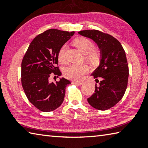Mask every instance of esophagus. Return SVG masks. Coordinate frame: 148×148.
<instances>
[{
  "instance_id": "34e87169",
  "label": "esophagus",
  "mask_w": 148,
  "mask_h": 148,
  "mask_svg": "<svg viewBox=\"0 0 148 148\" xmlns=\"http://www.w3.org/2000/svg\"><path fill=\"white\" fill-rule=\"evenodd\" d=\"M72 84H76V85H78V86H82V85L83 84V82L74 81V82H72Z\"/></svg>"
}]
</instances>
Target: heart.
I'll return each instance as SVG.
<instances>
[{
  "instance_id": "1",
  "label": "heart",
  "mask_w": 148,
  "mask_h": 148,
  "mask_svg": "<svg viewBox=\"0 0 148 148\" xmlns=\"http://www.w3.org/2000/svg\"><path fill=\"white\" fill-rule=\"evenodd\" d=\"M73 44L77 49L80 50L82 53L86 55V58L91 62H95L98 59V55L93 51L95 45L91 40L85 37H79L75 39ZM66 46H62L58 51V59L61 62L65 61V52H66ZM88 72V67L86 65H77L71 64L66 67L64 70V74L67 78L79 80L82 78L84 74Z\"/></svg>"
}]
</instances>
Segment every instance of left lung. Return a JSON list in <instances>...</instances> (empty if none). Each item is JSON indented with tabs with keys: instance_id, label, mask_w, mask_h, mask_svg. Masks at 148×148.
I'll return each mask as SVG.
<instances>
[{
	"instance_id": "obj_1",
	"label": "left lung",
	"mask_w": 148,
	"mask_h": 148,
	"mask_svg": "<svg viewBox=\"0 0 148 148\" xmlns=\"http://www.w3.org/2000/svg\"><path fill=\"white\" fill-rule=\"evenodd\" d=\"M78 34L92 40L101 53L99 66L91 76L96 82H99L98 78L101 81L87 101L95 109L108 110L121 101L128 84L129 66L125 50L116 38L98 30H85Z\"/></svg>"
}]
</instances>
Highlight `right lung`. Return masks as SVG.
<instances>
[{
    "label": "right lung",
    "mask_w": 148,
    "mask_h": 148,
    "mask_svg": "<svg viewBox=\"0 0 148 148\" xmlns=\"http://www.w3.org/2000/svg\"><path fill=\"white\" fill-rule=\"evenodd\" d=\"M74 34V31L47 30L33 39L22 60V87L30 102L40 111H53L64 101L65 89L71 82L62 77L50 83L48 78L51 73L61 76L56 66L58 51Z\"/></svg>",
    "instance_id": "obj_1"
}]
</instances>
